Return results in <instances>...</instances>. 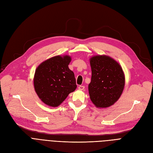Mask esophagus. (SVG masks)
<instances>
[{"mask_svg":"<svg viewBox=\"0 0 153 153\" xmlns=\"http://www.w3.org/2000/svg\"><path fill=\"white\" fill-rule=\"evenodd\" d=\"M84 88H85V87L82 86V85H80L78 87V89H79V90H80V91H83Z\"/></svg>","mask_w":153,"mask_h":153,"instance_id":"obj_1","label":"esophagus"}]
</instances>
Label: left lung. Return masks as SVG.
I'll return each mask as SVG.
<instances>
[{"label":"left lung","mask_w":153,"mask_h":153,"mask_svg":"<svg viewBox=\"0 0 153 153\" xmlns=\"http://www.w3.org/2000/svg\"><path fill=\"white\" fill-rule=\"evenodd\" d=\"M90 65L92 77L88 93L91 101L98 108L110 107L120 99L123 91L125 77L122 68L106 55L91 57Z\"/></svg>","instance_id":"8db88e82"}]
</instances>
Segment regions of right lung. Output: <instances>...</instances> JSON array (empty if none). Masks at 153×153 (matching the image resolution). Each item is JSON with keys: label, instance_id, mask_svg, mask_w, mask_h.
Segmentation results:
<instances>
[{"label": "right lung", "instance_id": "1", "mask_svg": "<svg viewBox=\"0 0 153 153\" xmlns=\"http://www.w3.org/2000/svg\"><path fill=\"white\" fill-rule=\"evenodd\" d=\"M71 57L56 56L36 68L33 85L35 92L44 104L57 107L76 88L74 73L68 68Z\"/></svg>", "mask_w": 153, "mask_h": 153}]
</instances>
